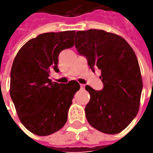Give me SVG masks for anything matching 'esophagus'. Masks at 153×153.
Listing matches in <instances>:
<instances>
[{"mask_svg": "<svg viewBox=\"0 0 153 153\" xmlns=\"http://www.w3.org/2000/svg\"><path fill=\"white\" fill-rule=\"evenodd\" d=\"M80 87H81V88H85V85H84V84H80Z\"/></svg>", "mask_w": 153, "mask_h": 153, "instance_id": "esophagus-1", "label": "esophagus"}]
</instances>
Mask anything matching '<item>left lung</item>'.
Instances as JSON below:
<instances>
[{
    "label": "left lung",
    "instance_id": "left-lung-1",
    "mask_svg": "<svg viewBox=\"0 0 153 153\" xmlns=\"http://www.w3.org/2000/svg\"><path fill=\"white\" fill-rule=\"evenodd\" d=\"M75 46L91 70L101 71L104 84L101 91L85 87L90 94L85 107L87 120L100 132L120 133L140 108L143 83L137 57L122 36L102 30L77 31Z\"/></svg>",
    "mask_w": 153,
    "mask_h": 153
}]
</instances>
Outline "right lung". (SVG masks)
Returning <instances> with one entry per match:
<instances>
[{"label":"right lung","instance_id":"obj_1","mask_svg":"<svg viewBox=\"0 0 153 153\" xmlns=\"http://www.w3.org/2000/svg\"><path fill=\"white\" fill-rule=\"evenodd\" d=\"M75 30L43 33L30 39L15 56L11 69L10 95L22 124L39 136L62 128L67 121L76 81L52 82L51 71L59 72V54L74 46Z\"/></svg>","mask_w":153,"mask_h":153}]
</instances>
